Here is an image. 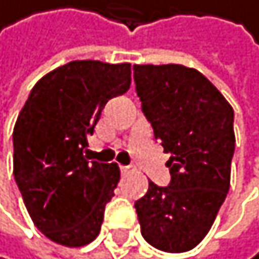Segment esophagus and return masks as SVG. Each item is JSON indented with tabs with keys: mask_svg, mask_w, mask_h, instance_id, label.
Returning <instances> with one entry per match:
<instances>
[{
	"mask_svg": "<svg viewBox=\"0 0 259 259\" xmlns=\"http://www.w3.org/2000/svg\"><path fill=\"white\" fill-rule=\"evenodd\" d=\"M120 171H122V173H131L132 168L131 166H120Z\"/></svg>",
	"mask_w": 259,
	"mask_h": 259,
	"instance_id": "34e87169",
	"label": "esophagus"
}]
</instances>
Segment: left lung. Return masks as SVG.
I'll return each instance as SVG.
<instances>
[{
  "label": "left lung",
  "mask_w": 259,
  "mask_h": 259,
  "mask_svg": "<svg viewBox=\"0 0 259 259\" xmlns=\"http://www.w3.org/2000/svg\"><path fill=\"white\" fill-rule=\"evenodd\" d=\"M134 81L171 175L168 186L150 181L135 201L142 237L161 251H189L229 193L233 109L202 73L183 65H134Z\"/></svg>",
  "instance_id": "left-lung-1"
}]
</instances>
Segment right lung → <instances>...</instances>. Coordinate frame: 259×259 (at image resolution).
<instances>
[{"label": "right lung", "mask_w": 259, "mask_h": 259, "mask_svg": "<svg viewBox=\"0 0 259 259\" xmlns=\"http://www.w3.org/2000/svg\"><path fill=\"white\" fill-rule=\"evenodd\" d=\"M131 88V63L75 60L35 83L13 132L14 180L35 227L83 246L101 230L120 171L84 150L106 103Z\"/></svg>", "instance_id": "right-lung-1"}]
</instances>
